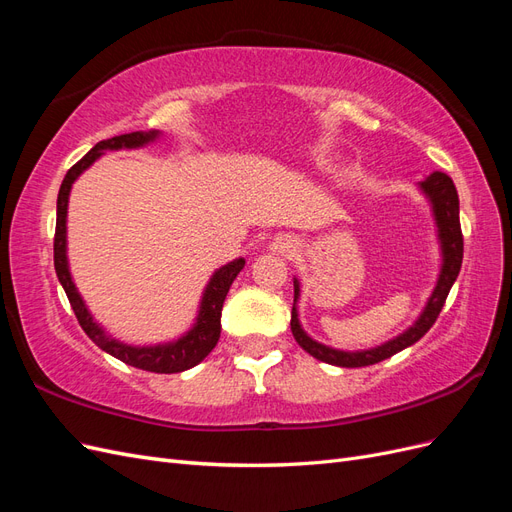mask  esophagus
I'll list each match as a JSON object with an SVG mask.
<instances>
[{
    "label": "esophagus",
    "mask_w": 512,
    "mask_h": 512,
    "mask_svg": "<svg viewBox=\"0 0 512 512\" xmlns=\"http://www.w3.org/2000/svg\"><path fill=\"white\" fill-rule=\"evenodd\" d=\"M271 250H273V252H277V254H284V256H288V254H292V252H294V241H292L288 235H280V237H275V239H273V243H271Z\"/></svg>",
    "instance_id": "34e87169"
}]
</instances>
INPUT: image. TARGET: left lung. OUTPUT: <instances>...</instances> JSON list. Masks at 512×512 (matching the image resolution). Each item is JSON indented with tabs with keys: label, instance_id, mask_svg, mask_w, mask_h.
Segmentation results:
<instances>
[{
	"label": "left lung",
	"instance_id": "1",
	"mask_svg": "<svg viewBox=\"0 0 512 512\" xmlns=\"http://www.w3.org/2000/svg\"><path fill=\"white\" fill-rule=\"evenodd\" d=\"M423 192L431 200L433 207V218H436L438 224V237H440V247H442V271L438 277V284L433 288L431 297L423 309L421 318H418L408 331L401 333L399 337L391 339L378 348L371 350H361V352H344V350H335L324 344L314 342L299 324L297 316V299H299V282L294 280V305H292V316H290V329L297 344L314 356V359L337 365V367H367L380 363L384 359H391L393 354L401 352L404 348L416 344L431 327L433 322L438 320L442 307L446 303L448 292H451L459 269H461V260H463V235H461V224H459V196L455 190L453 179L446 173H431L423 183H421Z\"/></svg>",
	"mask_w": 512,
	"mask_h": 512
}]
</instances>
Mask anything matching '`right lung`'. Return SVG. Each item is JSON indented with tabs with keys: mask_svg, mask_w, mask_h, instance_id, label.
Instances as JSON below:
<instances>
[{
	"mask_svg": "<svg viewBox=\"0 0 512 512\" xmlns=\"http://www.w3.org/2000/svg\"><path fill=\"white\" fill-rule=\"evenodd\" d=\"M158 132H130V134H121V136H113L108 141H100L94 149H91L87 156H83L79 162H76L61 181L59 188V196H57V224H55V241H53V260H55V271L61 286H64L68 301L74 309V316L79 320L81 329L87 333V337L94 342L98 348H102L104 352L113 354L115 359L128 363L132 367L145 369V371H153V374H179V371L190 369L194 365H198L205 356L215 348L220 339V331H222V305L226 294L235 282V277L239 275V271L243 269L245 260L237 258L228 262L226 267L218 269L213 273V277L207 284V290L203 294V303H200V312L196 318L194 327L185 333L181 339L173 344H162V346H147V348H136V346H128L121 344L117 339L108 337L100 324L91 318V314L87 312V307L81 299L79 290H76L72 277H70V269H68V258H66V215H68V196H70V188L72 183L76 181L85 168H89L94 164L104 149H134V147H143L151 141H156Z\"/></svg>",
	"mask_w": 512,
	"mask_h": 512,
	"instance_id": "1",
	"label": "right lung"
}]
</instances>
